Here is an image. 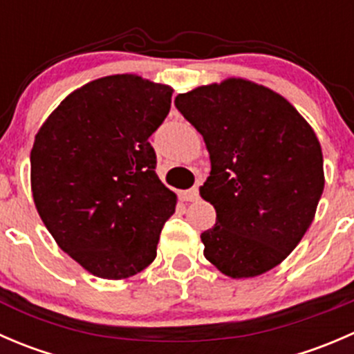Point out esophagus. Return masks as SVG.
Wrapping results in <instances>:
<instances>
[{
    "mask_svg": "<svg viewBox=\"0 0 354 354\" xmlns=\"http://www.w3.org/2000/svg\"><path fill=\"white\" fill-rule=\"evenodd\" d=\"M181 198H183L185 202H195V200H198V187L181 192Z\"/></svg>",
    "mask_w": 354,
    "mask_h": 354,
    "instance_id": "obj_1",
    "label": "esophagus"
}]
</instances>
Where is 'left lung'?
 <instances>
[{"label": "left lung", "instance_id": "left-lung-1", "mask_svg": "<svg viewBox=\"0 0 354 354\" xmlns=\"http://www.w3.org/2000/svg\"><path fill=\"white\" fill-rule=\"evenodd\" d=\"M174 104L210 156L200 195L217 217L200 234L205 259L233 279L279 266L301 241L322 197L315 131L283 95L243 78L178 94Z\"/></svg>", "mask_w": 354, "mask_h": 354}]
</instances>
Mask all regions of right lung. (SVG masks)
Here are the masks:
<instances>
[{"instance_id":"right-lung-1","label":"right lung","mask_w":354,"mask_h":354,"mask_svg":"<svg viewBox=\"0 0 354 354\" xmlns=\"http://www.w3.org/2000/svg\"><path fill=\"white\" fill-rule=\"evenodd\" d=\"M171 95L169 85L138 75L97 78L63 99L35 135V209L59 248L102 279L151 266L176 207L149 142Z\"/></svg>"}]
</instances>
